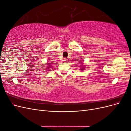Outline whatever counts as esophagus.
Instances as JSON below:
<instances>
[{"label":"esophagus","instance_id":"esophagus-1","mask_svg":"<svg viewBox=\"0 0 131 131\" xmlns=\"http://www.w3.org/2000/svg\"><path fill=\"white\" fill-rule=\"evenodd\" d=\"M63 62H68V60H67V59H66V58H64L63 59Z\"/></svg>","mask_w":131,"mask_h":131}]
</instances>
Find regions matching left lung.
Listing matches in <instances>:
<instances>
[{
    "label": "left lung",
    "instance_id": "left-lung-1",
    "mask_svg": "<svg viewBox=\"0 0 131 131\" xmlns=\"http://www.w3.org/2000/svg\"><path fill=\"white\" fill-rule=\"evenodd\" d=\"M81 67H82V68H81V69H81V70H84V68H85V67H84V66L81 65Z\"/></svg>",
    "mask_w": 131,
    "mask_h": 131
}]
</instances>
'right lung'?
I'll return each instance as SVG.
<instances>
[{
    "label": "right lung",
    "instance_id": "right-lung-1",
    "mask_svg": "<svg viewBox=\"0 0 131 131\" xmlns=\"http://www.w3.org/2000/svg\"><path fill=\"white\" fill-rule=\"evenodd\" d=\"M49 64H50V63H49ZM49 65V67H51V65H50V64H48ZM48 68H49V67H48Z\"/></svg>",
    "mask_w": 131,
    "mask_h": 131
}]
</instances>
